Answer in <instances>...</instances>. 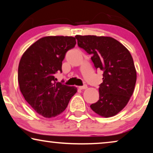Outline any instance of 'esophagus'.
<instances>
[{"mask_svg":"<svg viewBox=\"0 0 153 153\" xmlns=\"http://www.w3.org/2000/svg\"><path fill=\"white\" fill-rule=\"evenodd\" d=\"M87 88H88L87 85H82V86H79V88L81 90H84V89H86Z\"/></svg>","mask_w":153,"mask_h":153,"instance_id":"esophagus-1","label":"esophagus"}]
</instances>
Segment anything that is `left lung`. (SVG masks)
<instances>
[{"label": "left lung", "instance_id": "left-lung-1", "mask_svg": "<svg viewBox=\"0 0 153 153\" xmlns=\"http://www.w3.org/2000/svg\"><path fill=\"white\" fill-rule=\"evenodd\" d=\"M77 44L92 56L94 66L103 71L99 100L91 108L100 116L118 114L128 103L137 81L133 58L125 47L111 37L76 35Z\"/></svg>", "mask_w": 153, "mask_h": 153}]
</instances>
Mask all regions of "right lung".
<instances>
[{"label": "right lung", "mask_w": 153, "mask_h": 153, "mask_svg": "<svg viewBox=\"0 0 153 153\" xmlns=\"http://www.w3.org/2000/svg\"><path fill=\"white\" fill-rule=\"evenodd\" d=\"M76 39L68 36H47L38 39L23 54L18 68L19 88L26 102L37 114L52 118L63 112L76 88L56 82L62 72V62Z\"/></svg>", "instance_id": "1"}]
</instances>
